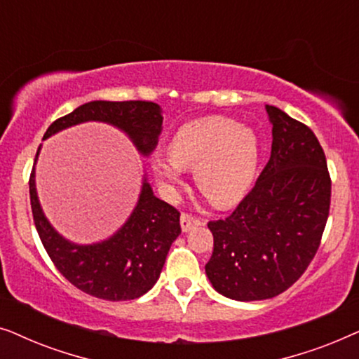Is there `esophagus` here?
I'll return each instance as SVG.
<instances>
[{
	"label": "esophagus",
	"instance_id": "obj_1",
	"mask_svg": "<svg viewBox=\"0 0 359 359\" xmlns=\"http://www.w3.org/2000/svg\"><path fill=\"white\" fill-rule=\"evenodd\" d=\"M201 224H203V219L194 217V215H191L188 212L181 214V229H183V232H189L191 229L198 227Z\"/></svg>",
	"mask_w": 359,
	"mask_h": 359
}]
</instances>
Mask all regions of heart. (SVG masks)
Masks as SVG:
<instances>
[{
    "label": "heart",
    "mask_w": 359,
    "mask_h": 359,
    "mask_svg": "<svg viewBox=\"0 0 359 359\" xmlns=\"http://www.w3.org/2000/svg\"><path fill=\"white\" fill-rule=\"evenodd\" d=\"M168 155L170 160H151L161 181L178 183L181 168H191L201 193L214 205L230 208L252 188L258 140L230 117L208 116L181 126L170 142Z\"/></svg>",
    "instance_id": "1"
}]
</instances>
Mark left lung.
I'll return each mask as SVG.
<instances>
[{
    "mask_svg": "<svg viewBox=\"0 0 359 359\" xmlns=\"http://www.w3.org/2000/svg\"><path fill=\"white\" fill-rule=\"evenodd\" d=\"M273 124L268 165L225 219L209 220L212 257L205 274L235 301L276 297L302 276L320 247L332 180L311 127L266 106Z\"/></svg>",
    "mask_w": 359,
    "mask_h": 359,
    "instance_id": "1",
    "label": "left lung"
}]
</instances>
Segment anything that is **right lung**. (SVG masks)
I'll list each match as a JSON object with an SVG mask.
<instances>
[{"label":"right lung","instance_id":"add662e5","mask_svg":"<svg viewBox=\"0 0 359 359\" xmlns=\"http://www.w3.org/2000/svg\"><path fill=\"white\" fill-rule=\"evenodd\" d=\"M86 121H101L129 134L137 149L149 155L155 149L163 117L151 101H91L58 117L43 139ZM41 147L37 149V155ZM36 155V158H37ZM32 217L52 263L80 291L104 301H130L144 296L158 279L171 243L181 233L180 210L155 198L150 184L142 186L140 199L124 227L96 245H75L60 237L47 222L39 204L34 168L29 178Z\"/></svg>","mask_w":359,"mask_h":359}]
</instances>
